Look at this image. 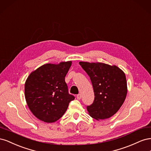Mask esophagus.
<instances>
[{"instance_id": "obj_1", "label": "esophagus", "mask_w": 151, "mask_h": 151, "mask_svg": "<svg viewBox=\"0 0 151 151\" xmlns=\"http://www.w3.org/2000/svg\"><path fill=\"white\" fill-rule=\"evenodd\" d=\"M77 99H81V95L80 94H77Z\"/></svg>"}]
</instances>
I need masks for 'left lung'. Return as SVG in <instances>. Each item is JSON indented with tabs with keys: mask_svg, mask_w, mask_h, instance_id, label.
<instances>
[{
	"mask_svg": "<svg viewBox=\"0 0 151 151\" xmlns=\"http://www.w3.org/2000/svg\"><path fill=\"white\" fill-rule=\"evenodd\" d=\"M89 76L93 87L94 99L87 106L89 115L96 120L110 118L118 111L127 93L125 73L116 65L104 63L80 62Z\"/></svg>",
	"mask_w": 151,
	"mask_h": 151,
	"instance_id": "8db88e82",
	"label": "left lung"
}]
</instances>
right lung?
Wrapping results in <instances>:
<instances>
[{
    "mask_svg": "<svg viewBox=\"0 0 151 151\" xmlns=\"http://www.w3.org/2000/svg\"><path fill=\"white\" fill-rule=\"evenodd\" d=\"M71 61L47 63L32 72L25 83L27 104L33 115L46 123L57 121L75 97L70 94L65 77Z\"/></svg>",
    "mask_w": 151,
    "mask_h": 151,
    "instance_id": "1",
    "label": "right lung"
}]
</instances>
